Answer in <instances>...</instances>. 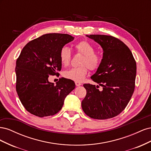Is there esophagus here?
<instances>
[{
    "label": "esophagus",
    "instance_id": "34e87169",
    "mask_svg": "<svg viewBox=\"0 0 151 151\" xmlns=\"http://www.w3.org/2000/svg\"><path fill=\"white\" fill-rule=\"evenodd\" d=\"M75 84H76V86H79L81 85V83H79V82H77V81L75 82Z\"/></svg>",
    "mask_w": 151,
    "mask_h": 151
}]
</instances>
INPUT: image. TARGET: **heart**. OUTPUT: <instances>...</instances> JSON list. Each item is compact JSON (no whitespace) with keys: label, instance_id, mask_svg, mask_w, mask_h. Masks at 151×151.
<instances>
[{"label":"heart","instance_id":"heart-1","mask_svg":"<svg viewBox=\"0 0 151 151\" xmlns=\"http://www.w3.org/2000/svg\"><path fill=\"white\" fill-rule=\"evenodd\" d=\"M77 53L83 55L80 62L81 66L72 68L63 73V76L68 79L75 81H83L88 74V68L94 71L96 70L101 66L102 57L99 54L96 53L95 48L93 44L88 41H81L75 45ZM60 60L63 66L69 65L72 58V54L70 48L67 47H63L59 53Z\"/></svg>","mask_w":151,"mask_h":151}]
</instances>
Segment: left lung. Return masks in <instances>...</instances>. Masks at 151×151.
I'll return each mask as SVG.
<instances>
[{
	"mask_svg": "<svg viewBox=\"0 0 151 151\" xmlns=\"http://www.w3.org/2000/svg\"><path fill=\"white\" fill-rule=\"evenodd\" d=\"M103 49L101 66L91 77L99 86L84 84L81 105L88 116L98 120L115 117L124 110L135 89L137 65L130 50L120 40L103 35H86ZM102 86L103 90L98 88Z\"/></svg>",
	"mask_w": 151,
	"mask_h": 151,
	"instance_id": "left-lung-1",
	"label": "left lung"
}]
</instances>
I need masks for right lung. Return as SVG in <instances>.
Returning a JSON list of instances; mask_svg holds the SVG:
<instances>
[{
    "mask_svg": "<svg viewBox=\"0 0 151 151\" xmlns=\"http://www.w3.org/2000/svg\"><path fill=\"white\" fill-rule=\"evenodd\" d=\"M67 34L49 33L27 43L16 64V89L27 111L39 117L55 115L67 96L75 88L74 82L62 78L55 85L49 76L59 75L60 53L64 45L74 40Z\"/></svg>",
    "mask_w": 151,
    "mask_h": 151,
    "instance_id": "obj_1",
    "label": "right lung"
}]
</instances>
